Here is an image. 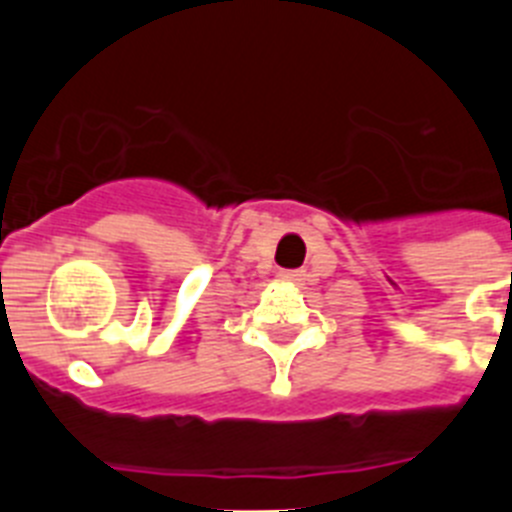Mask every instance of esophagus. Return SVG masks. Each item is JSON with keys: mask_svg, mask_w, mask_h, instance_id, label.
<instances>
[{"mask_svg": "<svg viewBox=\"0 0 512 512\" xmlns=\"http://www.w3.org/2000/svg\"><path fill=\"white\" fill-rule=\"evenodd\" d=\"M279 277H282L284 282H302V279H305V271L284 269V271H279Z\"/></svg>", "mask_w": 512, "mask_h": 512, "instance_id": "esophagus-1", "label": "esophagus"}]
</instances>
